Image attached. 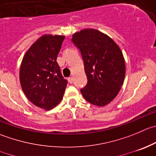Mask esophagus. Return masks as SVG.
Listing matches in <instances>:
<instances>
[{
  "mask_svg": "<svg viewBox=\"0 0 156 156\" xmlns=\"http://www.w3.org/2000/svg\"><path fill=\"white\" fill-rule=\"evenodd\" d=\"M68 81H69V82L70 83V84H72V83H73V77H69V78H68Z\"/></svg>",
  "mask_w": 156,
  "mask_h": 156,
  "instance_id": "obj_1",
  "label": "esophagus"
}]
</instances>
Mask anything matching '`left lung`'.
Segmentation results:
<instances>
[{
  "label": "left lung",
  "instance_id": "1",
  "mask_svg": "<svg viewBox=\"0 0 156 156\" xmlns=\"http://www.w3.org/2000/svg\"><path fill=\"white\" fill-rule=\"evenodd\" d=\"M74 44L80 50L87 78L81 89L87 101L98 107L110 104L123 85L126 65L118 45L107 35L84 29L73 34Z\"/></svg>",
  "mask_w": 156,
  "mask_h": 156
}]
</instances>
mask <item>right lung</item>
Returning a JSON list of instances; mask_svg holds the SVG:
<instances>
[{"mask_svg": "<svg viewBox=\"0 0 156 156\" xmlns=\"http://www.w3.org/2000/svg\"><path fill=\"white\" fill-rule=\"evenodd\" d=\"M65 36L44 35L39 38L24 55L20 69L21 87L29 101L49 110L62 101L67 85L57 56Z\"/></svg>", "mask_w": 156, "mask_h": 156, "instance_id": "right-lung-1", "label": "right lung"}]
</instances>
